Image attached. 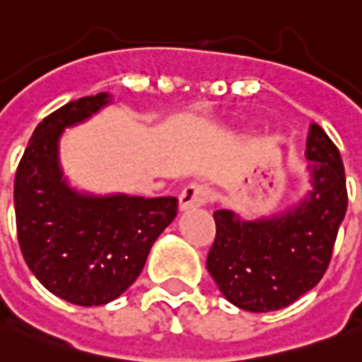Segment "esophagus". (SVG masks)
Instances as JSON below:
<instances>
[{"label":"esophagus","mask_w":362,"mask_h":362,"mask_svg":"<svg viewBox=\"0 0 362 362\" xmlns=\"http://www.w3.org/2000/svg\"><path fill=\"white\" fill-rule=\"evenodd\" d=\"M209 197H211V189L209 187L199 185V183H191L179 195V209L181 211H189V209L203 206L209 201Z\"/></svg>","instance_id":"1"}]
</instances>
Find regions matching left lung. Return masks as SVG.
Returning a JSON list of instances; mask_svg holds the SVG:
<instances>
[{
    "label": "left lung",
    "instance_id": "left-lung-1",
    "mask_svg": "<svg viewBox=\"0 0 362 362\" xmlns=\"http://www.w3.org/2000/svg\"><path fill=\"white\" fill-rule=\"evenodd\" d=\"M305 157L313 189L290 211L258 221L214 211L216 236L206 268L224 298L240 310L288 308L327 270L347 213L345 167L337 146L317 124H311Z\"/></svg>",
    "mask_w": 362,
    "mask_h": 362
}]
</instances>
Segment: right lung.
Listing matches in <instances>:
<instances>
[{"mask_svg": "<svg viewBox=\"0 0 362 362\" xmlns=\"http://www.w3.org/2000/svg\"><path fill=\"white\" fill-rule=\"evenodd\" d=\"M108 102L100 92L49 114L15 173L17 238L29 270L51 293L84 308L104 305L128 290L157 236L177 216L175 197L86 195L62 179V132Z\"/></svg>", "mask_w": 362, "mask_h": 362, "instance_id": "right-lung-1", "label": "right lung"}]
</instances>
